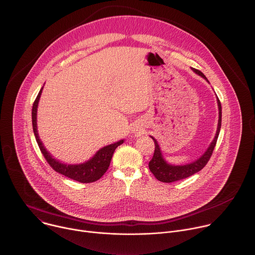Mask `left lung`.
I'll return each mask as SVG.
<instances>
[{
    "mask_svg": "<svg viewBox=\"0 0 255 255\" xmlns=\"http://www.w3.org/2000/svg\"><path fill=\"white\" fill-rule=\"evenodd\" d=\"M193 71L195 73H197L198 75H200L201 77H203L204 79H206L205 75L201 71H199L197 69H193ZM217 103H218V109H219V120H218V127H217V131H216V135H215L212 143L206 150V152L198 160H196L190 164L183 165V166L169 165L163 159L161 151H160V147H159L156 139L151 137L155 144V150H154L153 157L150 160L148 165H149L150 171L153 173V175L155 176V178L157 180H159L161 182H165V183H171L174 181H178V180L187 178V177L199 172L201 169L207 164V162L209 161V159L213 153V150L216 145L218 135L220 132V128H221V104H220V101L218 98H217Z\"/></svg>",
    "mask_w": 255,
    "mask_h": 255,
    "instance_id": "8db88e82",
    "label": "left lung"
}]
</instances>
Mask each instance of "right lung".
<instances>
[{
    "label": "right lung",
    "instance_id": "1",
    "mask_svg": "<svg viewBox=\"0 0 255 255\" xmlns=\"http://www.w3.org/2000/svg\"><path fill=\"white\" fill-rule=\"evenodd\" d=\"M43 89V88H42ZM42 89L40 90L38 96L36 97L34 104H33V109H32V124H33V131L38 143V146L45 157L46 161L48 164L54 169V170L68 178H71L75 181L81 182V183H91L99 180L107 171V169L109 168L113 153L115 149L123 143V140L116 142L114 144L108 145L100 149L95 156L87 161L86 163L79 164V165H66L63 163L58 162L55 160L45 149L43 146L41 140L39 139L38 132H37V107H38V102L42 93Z\"/></svg>",
    "mask_w": 255,
    "mask_h": 255
}]
</instances>
